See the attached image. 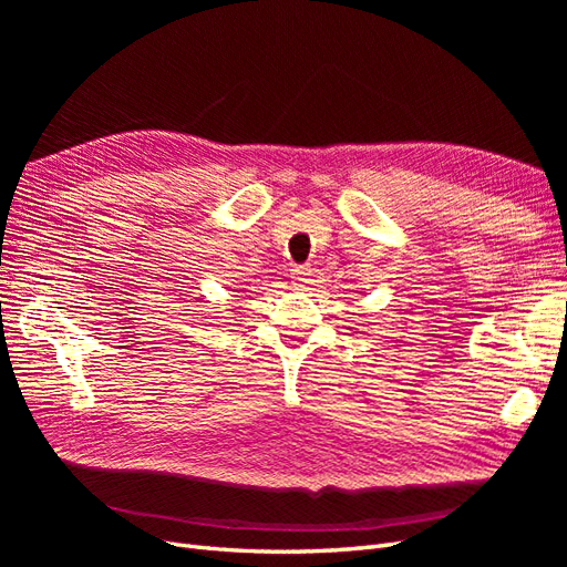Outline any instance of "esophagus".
Masks as SVG:
<instances>
[{
    "mask_svg": "<svg viewBox=\"0 0 567 567\" xmlns=\"http://www.w3.org/2000/svg\"><path fill=\"white\" fill-rule=\"evenodd\" d=\"M310 277H312V269L305 267V265L290 269V279H293V284H296L298 288H305L307 284H310Z\"/></svg>",
    "mask_w": 567,
    "mask_h": 567,
    "instance_id": "1",
    "label": "esophagus"
}]
</instances>
